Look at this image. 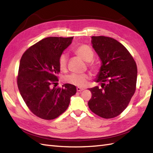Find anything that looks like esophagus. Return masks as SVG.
Instances as JSON below:
<instances>
[{
	"label": "esophagus",
	"mask_w": 153,
	"mask_h": 153,
	"mask_svg": "<svg viewBox=\"0 0 153 153\" xmlns=\"http://www.w3.org/2000/svg\"><path fill=\"white\" fill-rule=\"evenodd\" d=\"M76 89H77V91H82L84 89H83V88H81V87H77Z\"/></svg>",
	"instance_id": "obj_1"
}]
</instances>
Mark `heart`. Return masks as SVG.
<instances>
[{"label": "heart", "mask_w": 153, "mask_h": 153, "mask_svg": "<svg viewBox=\"0 0 153 153\" xmlns=\"http://www.w3.org/2000/svg\"><path fill=\"white\" fill-rule=\"evenodd\" d=\"M77 56L80 58H82L83 60L87 62H89L91 61L94 56V53L89 46L86 45H82L80 46L77 47L74 51ZM68 56L66 54H62L58 60V64L60 70H64L66 69L67 65ZM91 68L94 69L95 66H91ZM89 78V76L86 74H71L70 75L66 76L64 77V81L66 82L74 85L78 87H83L85 85L87 80Z\"/></svg>", "instance_id": "b5f03b06"}]
</instances>
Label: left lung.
Listing matches in <instances>:
<instances>
[{
	"mask_svg": "<svg viewBox=\"0 0 153 153\" xmlns=\"http://www.w3.org/2000/svg\"><path fill=\"white\" fill-rule=\"evenodd\" d=\"M92 47L101 61L95 82L100 84L89 90L90 110L103 118L120 114L135 91L137 69L134 59L123 45L114 39L91 37Z\"/></svg>",
	"mask_w": 153,
	"mask_h": 153,
	"instance_id": "1",
	"label": "left lung"
}]
</instances>
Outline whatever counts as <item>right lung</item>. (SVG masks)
<instances>
[{"label":"right lung","instance_id":"right-lung-1","mask_svg":"<svg viewBox=\"0 0 153 153\" xmlns=\"http://www.w3.org/2000/svg\"><path fill=\"white\" fill-rule=\"evenodd\" d=\"M49 37L35 43L22 55L17 83L20 95L31 111L44 120H53L66 111L76 87L65 83L57 88L58 60L73 40ZM54 87L53 88L52 86Z\"/></svg>","mask_w":153,"mask_h":153}]
</instances>
